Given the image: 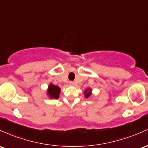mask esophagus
I'll return each mask as SVG.
<instances>
[{
    "instance_id": "esophagus-1",
    "label": "esophagus",
    "mask_w": 148,
    "mask_h": 148,
    "mask_svg": "<svg viewBox=\"0 0 148 148\" xmlns=\"http://www.w3.org/2000/svg\"><path fill=\"white\" fill-rule=\"evenodd\" d=\"M69 84H70V85H71V86H73L75 84V83L73 82H70Z\"/></svg>"
}]
</instances>
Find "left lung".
<instances>
[{
	"label": "left lung",
	"mask_w": 148,
	"mask_h": 148,
	"mask_svg": "<svg viewBox=\"0 0 148 148\" xmlns=\"http://www.w3.org/2000/svg\"><path fill=\"white\" fill-rule=\"evenodd\" d=\"M92 89L91 88H88V89H85V91L84 92V97L85 98H89V96L92 95Z\"/></svg>",
	"instance_id": "8db88e82"
}]
</instances>
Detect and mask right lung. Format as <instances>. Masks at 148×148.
Masks as SVG:
<instances>
[{"label": "right lung", "instance_id": "add662e5", "mask_svg": "<svg viewBox=\"0 0 148 148\" xmlns=\"http://www.w3.org/2000/svg\"><path fill=\"white\" fill-rule=\"evenodd\" d=\"M61 92V88L58 86L54 85L52 83H50L48 86V89L47 90V96H49V99H59V94Z\"/></svg>", "mask_w": 148, "mask_h": 148}]
</instances>
